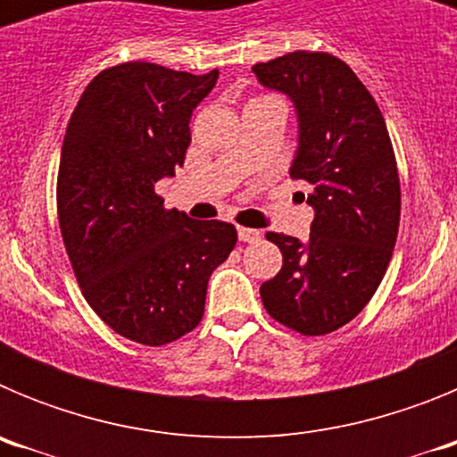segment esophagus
I'll list each match as a JSON object with an SVG mask.
<instances>
[{
	"label": "esophagus",
	"instance_id": "esophagus-1",
	"mask_svg": "<svg viewBox=\"0 0 457 457\" xmlns=\"http://www.w3.org/2000/svg\"><path fill=\"white\" fill-rule=\"evenodd\" d=\"M237 237H240V242H258L261 240V231L247 228V226H237Z\"/></svg>",
	"mask_w": 457,
	"mask_h": 457
}]
</instances>
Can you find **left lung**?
Returning a JSON list of instances; mask_svg holds the SVG:
<instances>
[{
  "label": "left lung",
  "instance_id": "1",
  "mask_svg": "<svg viewBox=\"0 0 457 457\" xmlns=\"http://www.w3.org/2000/svg\"><path fill=\"white\" fill-rule=\"evenodd\" d=\"M265 88L288 96L297 116L290 179L311 185L309 240L268 233L284 265L261 286L270 316L304 337L329 334L369 304L391 261L401 183L386 123L348 63L290 52L256 63Z\"/></svg>",
  "mask_w": 457,
  "mask_h": 457
}]
</instances>
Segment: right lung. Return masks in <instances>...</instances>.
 I'll return each instance as SVG.
<instances>
[{
  "label": "right lung",
  "instance_id": "obj_1",
  "mask_svg": "<svg viewBox=\"0 0 457 457\" xmlns=\"http://www.w3.org/2000/svg\"><path fill=\"white\" fill-rule=\"evenodd\" d=\"M217 78L146 62L107 68L63 137L56 208L75 277L91 309L144 345L199 325L210 274L237 242L228 221L189 220L155 194L183 167L192 112Z\"/></svg>",
  "mask_w": 457,
  "mask_h": 457
}]
</instances>
